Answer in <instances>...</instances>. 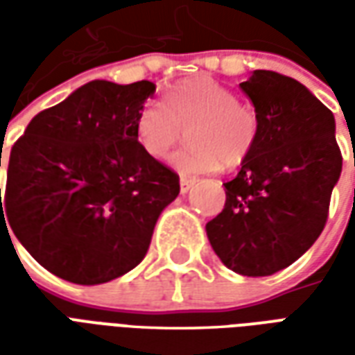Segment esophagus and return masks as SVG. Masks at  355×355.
<instances>
[{
    "mask_svg": "<svg viewBox=\"0 0 355 355\" xmlns=\"http://www.w3.org/2000/svg\"><path fill=\"white\" fill-rule=\"evenodd\" d=\"M196 184V180L193 178H180V193L190 192V188Z\"/></svg>",
    "mask_w": 355,
    "mask_h": 355,
    "instance_id": "34e87169",
    "label": "esophagus"
}]
</instances>
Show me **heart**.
Returning <instances> with one entry per match:
<instances>
[{
	"mask_svg": "<svg viewBox=\"0 0 355 355\" xmlns=\"http://www.w3.org/2000/svg\"><path fill=\"white\" fill-rule=\"evenodd\" d=\"M188 129V146L171 157L182 175L239 167L259 140V116L234 91L209 78H196L165 93L163 104L146 101L135 119V137L150 157L169 154Z\"/></svg>",
	"mask_w": 355,
	"mask_h": 355,
	"instance_id": "b5f03b06",
	"label": "heart"
}]
</instances>
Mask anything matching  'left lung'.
Masks as SVG:
<instances>
[{"label": "left lung", "instance_id": "obj_1", "mask_svg": "<svg viewBox=\"0 0 355 355\" xmlns=\"http://www.w3.org/2000/svg\"><path fill=\"white\" fill-rule=\"evenodd\" d=\"M239 87L259 116V140L224 184L223 213L205 230L224 266L262 277L291 266L320 238L343 155L333 112L302 83L254 70Z\"/></svg>", "mask_w": 355, "mask_h": 355}]
</instances>
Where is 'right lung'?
<instances>
[{"label": "right lung", "instance_id": "obj_1", "mask_svg": "<svg viewBox=\"0 0 355 355\" xmlns=\"http://www.w3.org/2000/svg\"><path fill=\"white\" fill-rule=\"evenodd\" d=\"M154 91L146 80L89 81L40 112L15 142L1 216L51 274L98 285L146 257L157 218L180 192L177 173L135 137Z\"/></svg>", "mask_w": 355, "mask_h": 355}]
</instances>
